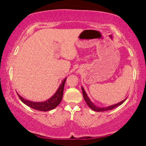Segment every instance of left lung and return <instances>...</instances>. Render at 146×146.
<instances>
[{"label": "left lung", "mask_w": 146, "mask_h": 146, "mask_svg": "<svg viewBox=\"0 0 146 146\" xmlns=\"http://www.w3.org/2000/svg\"><path fill=\"white\" fill-rule=\"evenodd\" d=\"M82 93H83V96H84V99L85 102H86L87 105L88 106L90 107V108H91L92 110H95V111H98V112H103V111H106V110H112V109H114L115 108H116V107L119 106H120L125 101V100H123V101L119 102V103L117 104H115V105H112V106H110L108 107H106V108H100V107H98L96 106H95L94 104H93V102L90 100V99L88 98V97L87 96L86 92H85L84 89L83 88V87H82Z\"/></svg>", "instance_id": "1"}]
</instances>
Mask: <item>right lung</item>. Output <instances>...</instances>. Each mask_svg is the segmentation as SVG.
<instances>
[{
  "mask_svg": "<svg viewBox=\"0 0 146 146\" xmlns=\"http://www.w3.org/2000/svg\"><path fill=\"white\" fill-rule=\"evenodd\" d=\"M66 79H64L58 88L56 93L51 97V98L48 99V100L44 102H33L26 100L25 99L23 98L19 95H18V98L21 100L23 103L25 104L28 106L31 107L33 109L40 110V111H48L54 109L56 107L58 106L60 104V103L62 101L63 96V91H64V86L65 82Z\"/></svg>",
  "mask_w": 146,
  "mask_h": 146,
  "instance_id": "add662e5",
  "label": "right lung"
}]
</instances>
